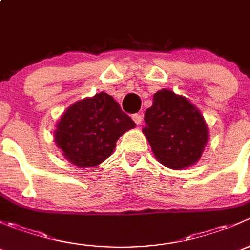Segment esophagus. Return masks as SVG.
Returning <instances> with one entry per match:
<instances>
[{
	"instance_id": "obj_1",
	"label": "esophagus",
	"mask_w": 250,
	"mask_h": 250,
	"mask_svg": "<svg viewBox=\"0 0 250 250\" xmlns=\"http://www.w3.org/2000/svg\"><path fill=\"white\" fill-rule=\"evenodd\" d=\"M132 119H133V122L136 123V124L137 125H140L141 123H142V120H143V117H142V114H133L132 115Z\"/></svg>"
}]
</instances>
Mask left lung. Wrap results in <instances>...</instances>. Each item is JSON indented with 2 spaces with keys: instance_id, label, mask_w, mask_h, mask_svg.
Returning a JSON list of instances; mask_svg holds the SVG:
<instances>
[{
  "instance_id": "left-lung-1",
  "label": "left lung",
  "mask_w": 250,
  "mask_h": 250,
  "mask_svg": "<svg viewBox=\"0 0 250 250\" xmlns=\"http://www.w3.org/2000/svg\"><path fill=\"white\" fill-rule=\"evenodd\" d=\"M144 123L142 132L156 160L176 171L196 164L209 140L208 125L199 108L168 89L154 94Z\"/></svg>"
}]
</instances>
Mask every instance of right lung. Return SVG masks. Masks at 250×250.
I'll use <instances>...</instances> for the list:
<instances>
[{"label": "right lung", "mask_w": 250, "mask_h": 250, "mask_svg": "<svg viewBox=\"0 0 250 250\" xmlns=\"http://www.w3.org/2000/svg\"><path fill=\"white\" fill-rule=\"evenodd\" d=\"M136 126L106 92L71 104L54 130V141L66 160L79 168L94 167L109 158L117 141Z\"/></svg>", "instance_id": "right-lung-1"}]
</instances>
